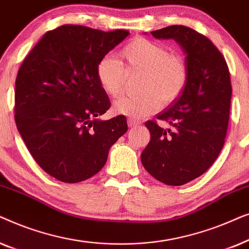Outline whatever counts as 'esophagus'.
I'll use <instances>...</instances> for the list:
<instances>
[{"mask_svg":"<svg viewBox=\"0 0 249 249\" xmlns=\"http://www.w3.org/2000/svg\"><path fill=\"white\" fill-rule=\"evenodd\" d=\"M142 122L137 120V119H134V118H129L128 119V125L129 128H136V127H139V124H141Z\"/></svg>","mask_w":249,"mask_h":249,"instance_id":"obj_1","label":"esophagus"}]
</instances>
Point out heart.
Listing matches in <instances>:
<instances>
[{
  "label": "heart",
  "mask_w": 249,
  "mask_h": 249,
  "mask_svg": "<svg viewBox=\"0 0 249 249\" xmlns=\"http://www.w3.org/2000/svg\"><path fill=\"white\" fill-rule=\"evenodd\" d=\"M120 56L127 70L142 74L138 95L121 96L113 103L115 114L131 118L155 112L162 104L168 105L181 96L189 79V69L183 56L170 53L161 43L136 37L122 47ZM124 68L120 61L105 55L96 66V78L102 90L111 97L118 96L124 79Z\"/></svg>",
  "instance_id": "heart-1"
}]
</instances>
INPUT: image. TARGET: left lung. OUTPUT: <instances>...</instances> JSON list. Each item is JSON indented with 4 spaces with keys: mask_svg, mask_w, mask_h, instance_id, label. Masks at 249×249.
Instances as JSON below:
<instances>
[{
    "mask_svg": "<svg viewBox=\"0 0 249 249\" xmlns=\"http://www.w3.org/2000/svg\"><path fill=\"white\" fill-rule=\"evenodd\" d=\"M151 34L181 45L189 79L181 96L156 117L164 125L145 122L151 141L141 159L159 181L181 186L202 176L223 147L232 94L229 68L216 46L193 28L173 25Z\"/></svg>",
    "mask_w": 249,
    "mask_h": 249,
    "instance_id": "8db88e82",
    "label": "left lung"
}]
</instances>
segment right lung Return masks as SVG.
<instances>
[{"mask_svg":"<svg viewBox=\"0 0 249 249\" xmlns=\"http://www.w3.org/2000/svg\"><path fill=\"white\" fill-rule=\"evenodd\" d=\"M129 35L63 25L34 46L16 79L15 120L37 164L60 181L76 183L103 168L127 119L97 117L111 107L96 78L102 57Z\"/></svg>","mask_w":249,"mask_h":249,"instance_id":"right-lung-1","label":"right lung"}]
</instances>
